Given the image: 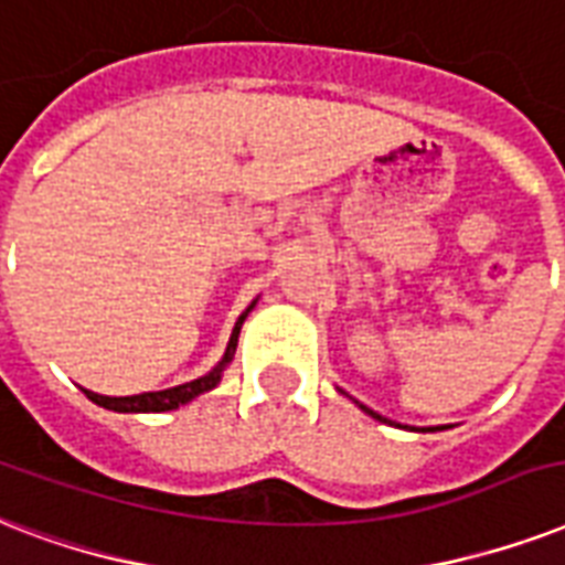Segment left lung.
Returning a JSON list of instances; mask_svg holds the SVG:
<instances>
[{
    "instance_id": "1",
    "label": "left lung",
    "mask_w": 565,
    "mask_h": 565,
    "mask_svg": "<svg viewBox=\"0 0 565 565\" xmlns=\"http://www.w3.org/2000/svg\"><path fill=\"white\" fill-rule=\"evenodd\" d=\"M360 406H362V404H360ZM362 409H365V413H369L371 418H377V422H386V418H383V415H377V413H374V409H369V406H362Z\"/></svg>"
}]
</instances>
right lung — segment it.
I'll list each match as a JSON object with an SVG mask.
<instances>
[{"mask_svg": "<svg viewBox=\"0 0 565 565\" xmlns=\"http://www.w3.org/2000/svg\"><path fill=\"white\" fill-rule=\"evenodd\" d=\"M256 300H253L242 315H238V321H235V330L230 335V344H226V353H223V360L214 365L209 374L203 377L191 380V383H182V386H173V388H164V392H143V395H129V397H108V395H96V392H87L82 388L94 404L105 406V409H115V413H168V409H177V406L188 404V401H194L196 395H203V392H212L217 383H221V374L223 369L233 362L235 356V348H238V332H242V323L247 318Z\"/></svg>", "mask_w": 565, "mask_h": 565, "instance_id": "add662e5", "label": "right lung"}]
</instances>
